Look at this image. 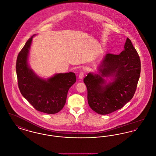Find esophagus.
Here are the masks:
<instances>
[{
	"label": "esophagus",
	"mask_w": 156,
	"mask_h": 156,
	"mask_svg": "<svg viewBox=\"0 0 156 156\" xmlns=\"http://www.w3.org/2000/svg\"><path fill=\"white\" fill-rule=\"evenodd\" d=\"M84 72H80V74L79 75V79L83 80V77H84Z\"/></svg>",
	"instance_id": "esophagus-1"
}]
</instances>
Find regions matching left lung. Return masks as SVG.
Masks as SVG:
<instances>
[{
  "mask_svg": "<svg viewBox=\"0 0 156 156\" xmlns=\"http://www.w3.org/2000/svg\"><path fill=\"white\" fill-rule=\"evenodd\" d=\"M119 55L107 54L98 68L99 74L88 73L83 81L87 89L89 106L106 115L122 108L135 94L141 70L139 56L127 38ZM112 77L106 83L104 77Z\"/></svg>",
  "mask_w": 156,
  "mask_h": 156,
  "instance_id": "1",
  "label": "left lung"
}]
</instances>
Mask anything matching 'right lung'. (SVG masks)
<instances>
[{
  "instance_id": "obj_1",
  "label": "right lung",
  "mask_w": 156,
  "mask_h": 156,
  "mask_svg": "<svg viewBox=\"0 0 156 156\" xmlns=\"http://www.w3.org/2000/svg\"><path fill=\"white\" fill-rule=\"evenodd\" d=\"M33 36L26 42L17 56L16 73L21 94L38 111L48 114L59 112L64 107L69 89L76 81L75 73H58L46 79L36 75L28 64Z\"/></svg>"
}]
</instances>
